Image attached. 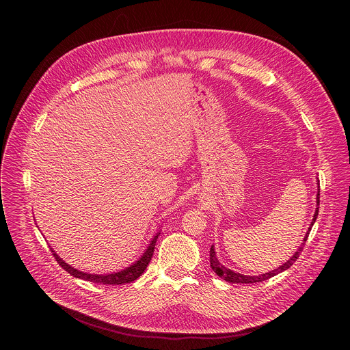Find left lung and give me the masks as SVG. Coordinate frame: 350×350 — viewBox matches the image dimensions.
Listing matches in <instances>:
<instances>
[{
  "label": "left lung",
  "instance_id": "1",
  "mask_svg": "<svg viewBox=\"0 0 350 350\" xmlns=\"http://www.w3.org/2000/svg\"><path fill=\"white\" fill-rule=\"evenodd\" d=\"M319 189H320V187H319ZM316 202H317V208H316V211H314V216H313V220H312V223H310V227L308 228V232L305 234L304 242L301 243V246L297 247V251L291 256V259L286 260L285 263H282L280 267H277V269H274V270H271V271H269V273L259 274V275H243V274H241V273H235V271H232V270L224 267V266L219 262V259H217V256H216V252H215V246H213V245H212V247H211V267L213 269V271H215L220 278L226 280L227 282H232V284H254V282H262V281H265V280H269V278H271V277H274V275H277V274L285 271L286 269H289V267L296 262V259L299 258V255H301V252L304 251V245H305V242L308 241V237H309V232H310L313 224L316 223V219H317V216H319L320 191L317 192Z\"/></svg>",
  "mask_w": 350,
  "mask_h": 350
}]
</instances>
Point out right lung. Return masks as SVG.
I'll use <instances>...</instances> for the list:
<instances>
[{
	"mask_svg": "<svg viewBox=\"0 0 350 350\" xmlns=\"http://www.w3.org/2000/svg\"><path fill=\"white\" fill-rule=\"evenodd\" d=\"M159 234H161V231L158 234H155L154 238L149 241L144 254L133 265H130L129 267H126L120 271L109 273V274H90V273L80 271V270L72 267L70 265H68L62 258H59V255L54 251V249H53V254H54V258L57 259V262L59 263V266H62L64 270H66L70 275H73L76 278H81V280H85L90 282H96V284H104V285H122V284L135 281L145 271L149 262H151V259H152L155 243H157Z\"/></svg>",
	"mask_w": 350,
	"mask_h": 350,
	"instance_id": "obj_1",
	"label": "right lung"
}]
</instances>
